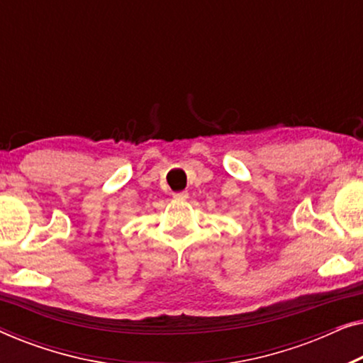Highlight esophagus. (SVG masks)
<instances>
[{"label":"esophagus","mask_w":363,"mask_h":363,"mask_svg":"<svg viewBox=\"0 0 363 363\" xmlns=\"http://www.w3.org/2000/svg\"><path fill=\"white\" fill-rule=\"evenodd\" d=\"M173 198H175V200H178V201H183V200H186V198H188V193L186 191L173 193Z\"/></svg>","instance_id":"1"}]
</instances>
